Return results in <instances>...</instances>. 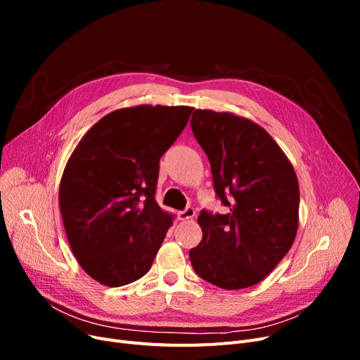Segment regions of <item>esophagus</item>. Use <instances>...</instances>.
I'll use <instances>...</instances> for the list:
<instances>
[{"label":"esophagus","instance_id":"obj_1","mask_svg":"<svg viewBox=\"0 0 360 360\" xmlns=\"http://www.w3.org/2000/svg\"><path fill=\"white\" fill-rule=\"evenodd\" d=\"M194 216H195V210L193 209V207H186L184 212H179V214H178L179 220H190Z\"/></svg>","mask_w":360,"mask_h":360}]
</instances>
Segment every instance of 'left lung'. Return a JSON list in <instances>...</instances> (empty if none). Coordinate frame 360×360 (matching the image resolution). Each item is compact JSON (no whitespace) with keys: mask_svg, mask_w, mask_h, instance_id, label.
Masks as SVG:
<instances>
[{"mask_svg":"<svg viewBox=\"0 0 360 360\" xmlns=\"http://www.w3.org/2000/svg\"><path fill=\"white\" fill-rule=\"evenodd\" d=\"M191 128L210 160L217 197L229 207L226 214L198 216L202 239L190 251L193 269L221 289L251 288L295 242L299 184L293 165L266 129L235 113L195 109Z\"/></svg>","mask_w":360,"mask_h":360,"instance_id":"obj_1","label":"left lung"}]
</instances>
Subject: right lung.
Masks as SVG:
<instances>
[{"mask_svg":"<svg viewBox=\"0 0 360 360\" xmlns=\"http://www.w3.org/2000/svg\"><path fill=\"white\" fill-rule=\"evenodd\" d=\"M191 106L139 105L94 124L60 182L64 229L80 267L120 288L141 278L174 223L156 198L159 160L190 120Z\"/></svg>","mask_w":360,"mask_h":360,"instance_id":"1","label":"right lung"}]
</instances>
